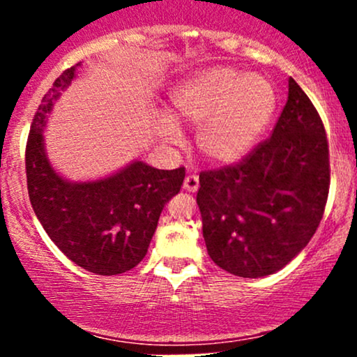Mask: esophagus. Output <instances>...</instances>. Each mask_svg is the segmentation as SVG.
<instances>
[{
	"instance_id": "esophagus-1",
	"label": "esophagus",
	"mask_w": 357,
	"mask_h": 357,
	"mask_svg": "<svg viewBox=\"0 0 357 357\" xmlns=\"http://www.w3.org/2000/svg\"><path fill=\"white\" fill-rule=\"evenodd\" d=\"M183 188H184V190H186V191H190V192H196V191H198V188H199V178H198V174H188L186 178H184Z\"/></svg>"
}]
</instances>
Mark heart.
<instances>
[{"label": "heart", "instance_id": "obj_1", "mask_svg": "<svg viewBox=\"0 0 357 357\" xmlns=\"http://www.w3.org/2000/svg\"><path fill=\"white\" fill-rule=\"evenodd\" d=\"M277 104V89L267 75L215 65L195 72L173 90L171 119L159 117L155 127L167 141L179 139L176 124L198 127L199 153L215 165H231L258 144Z\"/></svg>", "mask_w": 357, "mask_h": 357}]
</instances>
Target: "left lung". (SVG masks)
I'll return each instance as SVG.
<instances>
[{
	"label": "left lung",
	"instance_id": "8db88e82",
	"mask_svg": "<svg viewBox=\"0 0 357 357\" xmlns=\"http://www.w3.org/2000/svg\"><path fill=\"white\" fill-rule=\"evenodd\" d=\"M329 183L326 129L290 77L289 99L270 139L238 165L199 174L196 202L208 255L236 277L278 272L314 236Z\"/></svg>",
	"mask_w": 357,
	"mask_h": 357
}]
</instances>
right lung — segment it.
<instances>
[{"label":"right lung","mask_w":357,"mask_h":357,"mask_svg":"<svg viewBox=\"0 0 357 357\" xmlns=\"http://www.w3.org/2000/svg\"><path fill=\"white\" fill-rule=\"evenodd\" d=\"M77 67L53 82L35 114L24 158L28 195L36 218L65 255L97 275H117L146 257L162 208L181 190L184 167L165 171L132 161L93 181H68L56 173L43 127Z\"/></svg>","instance_id":"right-lung-1"}]
</instances>
